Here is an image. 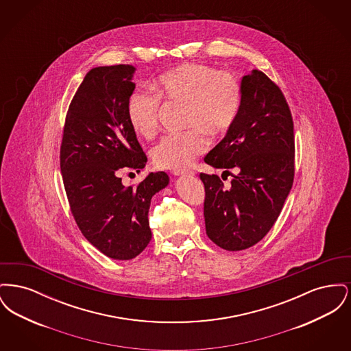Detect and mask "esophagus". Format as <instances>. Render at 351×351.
<instances>
[{
    "label": "esophagus",
    "mask_w": 351,
    "mask_h": 351,
    "mask_svg": "<svg viewBox=\"0 0 351 351\" xmlns=\"http://www.w3.org/2000/svg\"><path fill=\"white\" fill-rule=\"evenodd\" d=\"M173 175L175 176H189V178H192V176H195V172L193 171H175Z\"/></svg>",
    "instance_id": "34e87169"
}]
</instances>
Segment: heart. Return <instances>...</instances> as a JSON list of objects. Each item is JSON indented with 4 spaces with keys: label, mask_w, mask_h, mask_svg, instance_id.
<instances>
[{
    "label": "heart",
    "mask_w": 351,
    "mask_h": 351,
    "mask_svg": "<svg viewBox=\"0 0 351 351\" xmlns=\"http://www.w3.org/2000/svg\"><path fill=\"white\" fill-rule=\"evenodd\" d=\"M158 95L135 90L126 102L128 121L135 133L151 138L158 132L160 97L185 105L183 133L168 134L151 150L154 165L182 171L204 154L210 135L233 128L242 108V85L232 72L204 63H186L162 73L155 85Z\"/></svg>",
    "instance_id": "obj_1"
}]
</instances>
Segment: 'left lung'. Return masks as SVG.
I'll return each mask as SVG.
<instances>
[{"label": "left lung", "instance_id": "obj_1", "mask_svg": "<svg viewBox=\"0 0 351 351\" xmlns=\"http://www.w3.org/2000/svg\"><path fill=\"white\" fill-rule=\"evenodd\" d=\"M242 108L233 128L204 158L215 168L237 169L232 186L200 173L208 237L228 251L249 249L274 226L295 176L293 121L280 88L262 71L242 79Z\"/></svg>", "mask_w": 351, "mask_h": 351}]
</instances>
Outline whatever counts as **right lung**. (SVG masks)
Returning <instances> with one entry per match:
<instances>
[{"instance_id": "add662e5", "label": "right lung", "mask_w": 351, "mask_h": 351, "mask_svg": "<svg viewBox=\"0 0 351 351\" xmlns=\"http://www.w3.org/2000/svg\"><path fill=\"white\" fill-rule=\"evenodd\" d=\"M135 68H92L69 104L60 146V171L80 232L112 259L129 261L151 241L152 196L167 186L166 172H151L125 186L122 169L139 172L147 156L126 116Z\"/></svg>"}]
</instances>
